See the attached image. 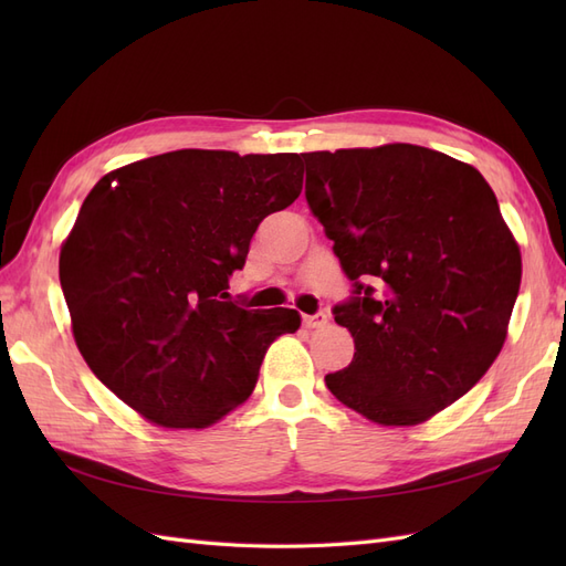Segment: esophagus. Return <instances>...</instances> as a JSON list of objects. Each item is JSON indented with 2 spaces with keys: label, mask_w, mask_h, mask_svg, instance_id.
Instances as JSON below:
<instances>
[{
  "label": "esophagus",
  "mask_w": 566,
  "mask_h": 566,
  "mask_svg": "<svg viewBox=\"0 0 566 566\" xmlns=\"http://www.w3.org/2000/svg\"><path fill=\"white\" fill-rule=\"evenodd\" d=\"M302 321H304V325H306V328H321V325H325V323H328V314H325V312H316V314H306V316H302Z\"/></svg>",
  "instance_id": "34e87169"
}]
</instances>
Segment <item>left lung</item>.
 <instances>
[{"label":"left lung","mask_w":566,"mask_h":566,"mask_svg":"<svg viewBox=\"0 0 566 566\" xmlns=\"http://www.w3.org/2000/svg\"><path fill=\"white\" fill-rule=\"evenodd\" d=\"M306 202L333 241L352 297L333 314L354 361L325 375L378 424H418L491 368L515 306L522 256L472 165L387 144L302 153Z\"/></svg>","instance_id":"obj_1"}]
</instances>
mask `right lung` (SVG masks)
<instances>
[{"label": "right lung", "instance_id": "add662e5", "mask_svg": "<svg viewBox=\"0 0 566 566\" xmlns=\"http://www.w3.org/2000/svg\"><path fill=\"white\" fill-rule=\"evenodd\" d=\"M297 153L172 150L115 169L84 198L59 276L84 361L146 420L188 430L241 406L295 310L248 312L231 273L302 191Z\"/></svg>", "mask_w": 566, "mask_h": 566}]
</instances>
